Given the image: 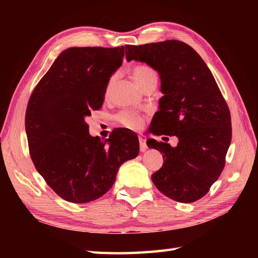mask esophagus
Wrapping results in <instances>:
<instances>
[{"label":"esophagus","instance_id":"34e87169","mask_svg":"<svg viewBox=\"0 0 258 258\" xmlns=\"http://www.w3.org/2000/svg\"><path fill=\"white\" fill-rule=\"evenodd\" d=\"M139 142H140V151L142 153L147 150V145H146V139L144 137H139Z\"/></svg>","mask_w":258,"mask_h":258}]
</instances>
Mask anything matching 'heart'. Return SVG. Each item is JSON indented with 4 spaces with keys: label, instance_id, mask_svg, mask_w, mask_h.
Segmentation results:
<instances>
[{
    "label": "heart",
    "instance_id": "obj_1",
    "mask_svg": "<svg viewBox=\"0 0 258 258\" xmlns=\"http://www.w3.org/2000/svg\"><path fill=\"white\" fill-rule=\"evenodd\" d=\"M131 74H132V77H134L135 82L142 89L144 88V86L148 82H151L152 80H157V75H156L154 70L145 64L135 66L131 70ZM115 79H116V76L112 75L110 77V80L107 81L106 87H105V95H108V93L111 92L113 86H114V83H115ZM116 119L118 120V122L121 123L122 126L131 128V129H138L143 124L142 116L128 112V111H123V112L119 113L116 116Z\"/></svg>",
    "mask_w": 258,
    "mask_h": 258
}]
</instances>
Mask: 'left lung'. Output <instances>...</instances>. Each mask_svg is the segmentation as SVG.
Returning a JSON list of instances; mask_svg holds the SVG:
<instances>
[{
  "instance_id": "obj_1",
  "label": "left lung",
  "mask_w": 258,
  "mask_h": 258,
  "mask_svg": "<svg viewBox=\"0 0 258 258\" xmlns=\"http://www.w3.org/2000/svg\"><path fill=\"white\" fill-rule=\"evenodd\" d=\"M124 48L127 61L145 62L160 75L163 97L150 131L178 139L175 147L147 140L163 157L152 181L170 199L199 200L225 167L231 142L228 105L205 61L186 43L169 40Z\"/></svg>"
}]
</instances>
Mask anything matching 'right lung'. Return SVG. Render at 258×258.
Returning a JSON list of instances; mask_svg holds the SVG:
<instances>
[{"mask_svg": "<svg viewBox=\"0 0 258 258\" xmlns=\"http://www.w3.org/2000/svg\"><path fill=\"white\" fill-rule=\"evenodd\" d=\"M124 47H72L62 51L35 86L26 112L31 159L59 197L73 204L110 190L119 167L139 154L136 134L113 131L101 141L85 121L101 108L107 81Z\"/></svg>", "mask_w": 258, "mask_h": 258, "instance_id": "add662e5", "label": "right lung"}]
</instances>
